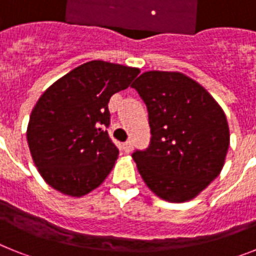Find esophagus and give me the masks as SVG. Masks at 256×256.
<instances>
[{
  "mask_svg": "<svg viewBox=\"0 0 256 256\" xmlns=\"http://www.w3.org/2000/svg\"><path fill=\"white\" fill-rule=\"evenodd\" d=\"M132 148H133V146H132V141H126V144H123V150L126 151V154H130V151H132Z\"/></svg>",
  "mask_w": 256,
  "mask_h": 256,
  "instance_id": "obj_1",
  "label": "esophagus"
}]
</instances>
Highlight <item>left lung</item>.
Listing matches in <instances>:
<instances>
[{"mask_svg":"<svg viewBox=\"0 0 256 256\" xmlns=\"http://www.w3.org/2000/svg\"><path fill=\"white\" fill-rule=\"evenodd\" d=\"M132 87L148 106L152 134L148 150L132 154L142 180L162 200L195 198L224 165L230 128L223 108L180 72H144Z\"/></svg>","mask_w":256,"mask_h":256,"instance_id":"8db88e82","label":"left lung"}]
</instances>
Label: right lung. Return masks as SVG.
Returning a JSON list of instances; mask_svg holds the SVG:
<instances>
[{"mask_svg":"<svg viewBox=\"0 0 256 256\" xmlns=\"http://www.w3.org/2000/svg\"><path fill=\"white\" fill-rule=\"evenodd\" d=\"M138 73V68L88 61L42 94L29 118L26 141L48 186L82 198L105 180L119 155L104 130L110 122L108 100Z\"/></svg>","mask_w":256,"mask_h":256,"instance_id":"1","label":"right lung"}]
</instances>
